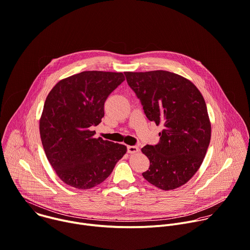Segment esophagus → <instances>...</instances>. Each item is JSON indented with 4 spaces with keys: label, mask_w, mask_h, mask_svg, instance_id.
I'll return each mask as SVG.
<instances>
[{
    "label": "esophagus",
    "mask_w": 250,
    "mask_h": 250,
    "mask_svg": "<svg viewBox=\"0 0 250 250\" xmlns=\"http://www.w3.org/2000/svg\"><path fill=\"white\" fill-rule=\"evenodd\" d=\"M127 151H128V153H136L139 151V147L136 146H128Z\"/></svg>",
    "instance_id": "1"
}]
</instances>
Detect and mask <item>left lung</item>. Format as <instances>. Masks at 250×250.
<instances>
[{"label":"left lung","instance_id":"8db88e82","mask_svg":"<svg viewBox=\"0 0 250 250\" xmlns=\"http://www.w3.org/2000/svg\"><path fill=\"white\" fill-rule=\"evenodd\" d=\"M125 76L148 120L163 126L159 143L142 148L150 163L143 177L163 190L185 185L199 169L211 138L201 93L189 80L169 71L125 72Z\"/></svg>","mask_w":250,"mask_h":250}]
</instances>
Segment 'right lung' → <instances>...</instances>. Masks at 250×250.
Wrapping results in <instances>:
<instances>
[{
	"label": "right lung",
	"instance_id": "1",
	"mask_svg": "<svg viewBox=\"0 0 250 250\" xmlns=\"http://www.w3.org/2000/svg\"><path fill=\"white\" fill-rule=\"evenodd\" d=\"M125 80L121 72L83 71L61 80L49 93L40 118L47 158L60 179L79 188L103 183L127 151L124 145L94 138L104 102Z\"/></svg>",
	"mask_w": 250,
	"mask_h": 250
}]
</instances>
